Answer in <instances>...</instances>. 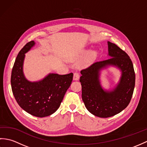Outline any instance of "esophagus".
<instances>
[{
	"mask_svg": "<svg viewBox=\"0 0 147 147\" xmlns=\"http://www.w3.org/2000/svg\"><path fill=\"white\" fill-rule=\"evenodd\" d=\"M80 78V73L76 72V73H74V76H73V80H78Z\"/></svg>",
	"mask_w": 147,
	"mask_h": 147,
	"instance_id": "esophagus-1",
	"label": "esophagus"
}]
</instances>
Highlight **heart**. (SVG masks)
<instances>
[{
	"label": "heart",
	"mask_w": 147,
	"mask_h": 147,
	"mask_svg": "<svg viewBox=\"0 0 147 147\" xmlns=\"http://www.w3.org/2000/svg\"><path fill=\"white\" fill-rule=\"evenodd\" d=\"M87 53H88V51H81L78 54H77L75 57H74V59H78L80 57H82V56L86 55ZM96 55V52L95 51H92L90 53V57L91 58H93Z\"/></svg>",
	"instance_id": "obj_1"
}]
</instances>
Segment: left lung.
<instances>
[{
	"label": "left lung",
	"mask_w": 147,
	"mask_h": 147,
	"mask_svg": "<svg viewBox=\"0 0 147 147\" xmlns=\"http://www.w3.org/2000/svg\"><path fill=\"white\" fill-rule=\"evenodd\" d=\"M111 58L96 62L81 71L80 82L82 99L90 113L99 117H109L119 114L129 105L135 85V73L132 61L126 53L114 43L108 42ZM109 66L121 72L120 81L114 89L107 90L101 85L100 71Z\"/></svg>",
	"instance_id": "1"
}]
</instances>
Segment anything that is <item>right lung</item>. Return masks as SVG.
I'll return each instance as SVG.
<instances>
[{
  "label": "right lung",
  "mask_w": 147,
  "mask_h": 147,
  "mask_svg": "<svg viewBox=\"0 0 147 147\" xmlns=\"http://www.w3.org/2000/svg\"><path fill=\"white\" fill-rule=\"evenodd\" d=\"M35 45L31 41L19 52L12 67V91L19 105L34 116L43 117L54 114L63 100L73 80V74L49 73L38 82L28 80L23 73L25 54Z\"/></svg>",
  "instance_id": "right-lung-1"
}]
</instances>
